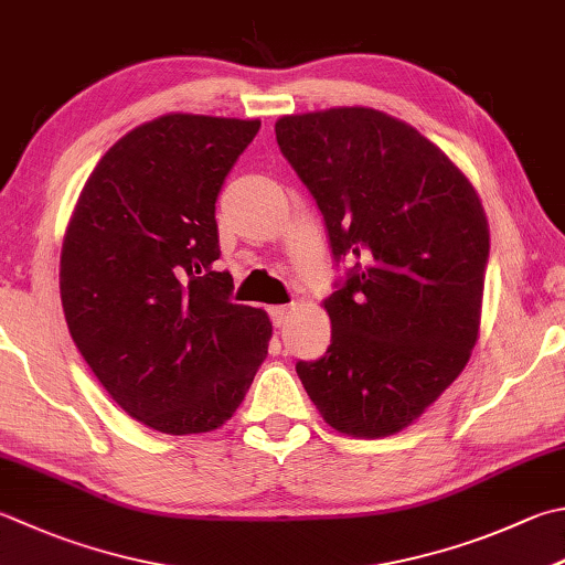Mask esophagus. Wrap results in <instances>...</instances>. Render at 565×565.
I'll use <instances>...</instances> for the list:
<instances>
[{
	"label": "esophagus",
	"instance_id": "1",
	"mask_svg": "<svg viewBox=\"0 0 565 565\" xmlns=\"http://www.w3.org/2000/svg\"><path fill=\"white\" fill-rule=\"evenodd\" d=\"M292 315V307L290 305H280V307H270V319L275 327H285L287 319Z\"/></svg>",
	"mask_w": 565,
	"mask_h": 565
}]
</instances>
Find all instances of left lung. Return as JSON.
I'll return each mask as SVG.
<instances>
[{"instance_id":"1","label":"left lung","mask_w":565,"mask_h":565,"mask_svg":"<svg viewBox=\"0 0 565 565\" xmlns=\"http://www.w3.org/2000/svg\"><path fill=\"white\" fill-rule=\"evenodd\" d=\"M275 137L322 211L334 258L354 260L324 300L332 344L297 361V376L334 430L401 433L462 374L480 337L482 201L438 145L374 108L285 115Z\"/></svg>"}]
</instances>
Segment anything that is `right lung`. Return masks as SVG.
Instances as JSON below:
<instances>
[{
    "label": "right lung",
    "instance_id": "add662e5",
    "mask_svg": "<svg viewBox=\"0 0 565 565\" xmlns=\"http://www.w3.org/2000/svg\"><path fill=\"white\" fill-rule=\"evenodd\" d=\"M260 120L169 113L95 164L61 250V302L85 364L167 435L221 428L268 354L265 310L216 270V199Z\"/></svg>",
    "mask_w": 565,
    "mask_h": 565
}]
</instances>
